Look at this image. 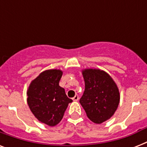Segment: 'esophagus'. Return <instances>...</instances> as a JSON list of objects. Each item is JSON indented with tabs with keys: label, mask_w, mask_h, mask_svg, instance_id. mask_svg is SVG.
I'll return each mask as SVG.
<instances>
[{
	"label": "esophagus",
	"mask_w": 147,
	"mask_h": 147,
	"mask_svg": "<svg viewBox=\"0 0 147 147\" xmlns=\"http://www.w3.org/2000/svg\"><path fill=\"white\" fill-rule=\"evenodd\" d=\"M78 99H79V97H78V94H76V95H75V96L73 97V98H72V100H75V101H77V100H78Z\"/></svg>",
	"instance_id": "1"
}]
</instances>
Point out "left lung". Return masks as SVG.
Segmentation results:
<instances>
[{"label": "left lung", "instance_id": "1", "mask_svg": "<svg viewBox=\"0 0 147 147\" xmlns=\"http://www.w3.org/2000/svg\"><path fill=\"white\" fill-rule=\"evenodd\" d=\"M82 76L85 92L79 102L92 122L103 123L117 109L121 98L117 85L109 74L100 69H83Z\"/></svg>", "mask_w": 147, "mask_h": 147}]
</instances>
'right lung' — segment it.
Segmentation results:
<instances>
[{"instance_id":"right-lung-1","label":"right lung","mask_w":147,"mask_h":147,"mask_svg":"<svg viewBox=\"0 0 147 147\" xmlns=\"http://www.w3.org/2000/svg\"><path fill=\"white\" fill-rule=\"evenodd\" d=\"M62 76L60 69L45 70L31 82L26 92L31 112L38 121L49 127L62 121L68 105L72 101L59 85Z\"/></svg>"}]
</instances>
